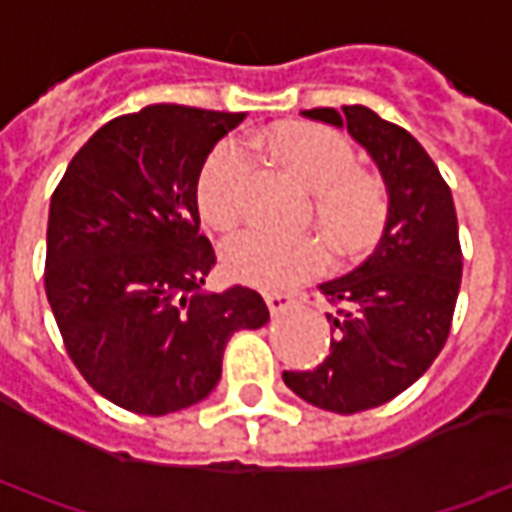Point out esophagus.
I'll return each mask as SVG.
<instances>
[{
	"label": "esophagus",
	"instance_id": "obj_1",
	"mask_svg": "<svg viewBox=\"0 0 512 512\" xmlns=\"http://www.w3.org/2000/svg\"><path fill=\"white\" fill-rule=\"evenodd\" d=\"M266 304L271 315H279V312L290 310L296 304V296L288 293V290H271V293H266Z\"/></svg>",
	"mask_w": 512,
	"mask_h": 512
}]
</instances>
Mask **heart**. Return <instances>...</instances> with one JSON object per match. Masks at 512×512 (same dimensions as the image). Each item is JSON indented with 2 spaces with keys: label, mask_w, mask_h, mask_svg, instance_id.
<instances>
[{
  "label": "heart",
  "mask_w": 512,
  "mask_h": 512,
  "mask_svg": "<svg viewBox=\"0 0 512 512\" xmlns=\"http://www.w3.org/2000/svg\"><path fill=\"white\" fill-rule=\"evenodd\" d=\"M271 158L310 189L312 222L337 257L367 252L389 219V189L381 175L356 167L351 142L321 126L279 128L266 139ZM252 156L241 142H222L202 164L197 205L205 222L230 230L244 213V186ZM227 274L257 288H282L321 271L326 252L312 235L246 233L224 244Z\"/></svg>",
  "instance_id": "obj_1"
}]
</instances>
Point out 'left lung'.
Listing matches in <instances>:
<instances>
[{
  "instance_id": "obj_1",
  "label": "left lung",
  "mask_w": 512,
  "mask_h": 512,
  "mask_svg": "<svg viewBox=\"0 0 512 512\" xmlns=\"http://www.w3.org/2000/svg\"><path fill=\"white\" fill-rule=\"evenodd\" d=\"M310 120L348 128L389 189L384 235L362 266L323 282L337 310L329 356L315 370H285V384L312 406L356 414L414 384L447 343L463 255L450 186L406 128L367 106L310 109Z\"/></svg>"
}]
</instances>
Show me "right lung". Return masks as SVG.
Segmentation results:
<instances>
[{
	"mask_svg": "<svg viewBox=\"0 0 512 512\" xmlns=\"http://www.w3.org/2000/svg\"><path fill=\"white\" fill-rule=\"evenodd\" d=\"M244 112L145 106L95 131L54 189L46 296L65 351L115 406L161 417L213 392L227 340L260 329L257 290L205 293L197 180Z\"/></svg>",
	"mask_w": 512,
	"mask_h": 512,
	"instance_id": "obj_1",
	"label": "right lung"
}]
</instances>
